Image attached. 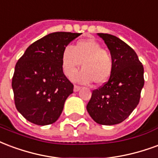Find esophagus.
<instances>
[{"mask_svg": "<svg viewBox=\"0 0 158 158\" xmlns=\"http://www.w3.org/2000/svg\"><path fill=\"white\" fill-rule=\"evenodd\" d=\"M81 87H79V86H77V85H75L74 86V92L76 93V92H78V91L80 90Z\"/></svg>", "mask_w": 158, "mask_h": 158, "instance_id": "34e87169", "label": "esophagus"}]
</instances>
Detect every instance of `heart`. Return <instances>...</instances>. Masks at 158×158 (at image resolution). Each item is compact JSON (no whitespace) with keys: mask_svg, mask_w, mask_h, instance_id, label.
Returning <instances> with one entry per match:
<instances>
[{"mask_svg":"<svg viewBox=\"0 0 158 158\" xmlns=\"http://www.w3.org/2000/svg\"><path fill=\"white\" fill-rule=\"evenodd\" d=\"M81 63L83 69L74 77V80L80 83L94 81L96 85H101L105 83L112 73V56L93 39L80 40L72 48L67 46L63 49L61 64L66 77H71Z\"/></svg>","mask_w":158,"mask_h":158,"instance_id":"b5f03b06","label":"heart"}]
</instances>
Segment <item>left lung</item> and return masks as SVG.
Wrapping results in <instances>:
<instances>
[{"label": "left lung", "mask_w": 158, "mask_h": 158, "mask_svg": "<svg viewBox=\"0 0 158 158\" xmlns=\"http://www.w3.org/2000/svg\"><path fill=\"white\" fill-rule=\"evenodd\" d=\"M98 35L110 51L113 71L109 81L93 91L87 110L99 125H117L127 118L139 103L144 68L134 49L124 41L108 33Z\"/></svg>", "instance_id": "1"}]
</instances>
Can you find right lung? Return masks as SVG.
<instances>
[{
	"label": "right lung",
	"mask_w": 158,
	"mask_h": 158,
	"mask_svg": "<svg viewBox=\"0 0 158 158\" xmlns=\"http://www.w3.org/2000/svg\"><path fill=\"white\" fill-rule=\"evenodd\" d=\"M81 33L56 32L33 43L15 66L11 87L18 111L38 125L60 116L73 84L63 72V49Z\"/></svg>",
	"instance_id": "1"
}]
</instances>
